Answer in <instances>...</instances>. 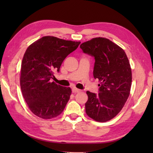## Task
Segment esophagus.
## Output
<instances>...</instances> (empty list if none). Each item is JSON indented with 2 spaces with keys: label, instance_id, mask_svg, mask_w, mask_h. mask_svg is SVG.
<instances>
[{
  "label": "esophagus",
  "instance_id": "34e87169",
  "mask_svg": "<svg viewBox=\"0 0 153 153\" xmlns=\"http://www.w3.org/2000/svg\"><path fill=\"white\" fill-rule=\"evenodd\" d=\"M80 89H77L76 87H73L72 88V92L73 93H78V92H79L80 91Z\"/></svg>",
  "mask_w": 153,
  "mask_h": 153
}]
</instances>
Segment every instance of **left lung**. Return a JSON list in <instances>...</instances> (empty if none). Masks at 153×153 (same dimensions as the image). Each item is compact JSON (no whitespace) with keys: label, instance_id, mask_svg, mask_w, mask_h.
I'll use <instances>...</instances> for the list:
<instances>
[{"label":"left lung","instance_id":"left-lung-1","mask_svg":"<svg viewBox=\"0 0 153 153\" xmlns=\"http://www.w3.org/2000/svg\"><path fill=\"white\" fill-rule=\"evenodd\" d=\"M80 48L95 58L93 76L100 82L98 94L87 91L86 114L95 121L107 122L121 111L129 95L132 76L128 58L121 47L103 37L93 38Z\"/></svg>","mask_w":153,"mask_h":153}]
</instances>
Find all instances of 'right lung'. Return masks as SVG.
Returning <instances> with one entry per match:
<instances>
[{"mask_svg":"<svg viewBox=\"0 0 153 153\" xmlns=\"http://www.w3.org/2000/svg\"><path fill=\"white\" fill-rule=\"evenodd\" d=\"M80 43L45 36L27 48L21 66L20 87L25 102L35 115L51 119L62 112L71 90L51 82V79L54 71L59 72L64 60Z\"/></svg>","mask_w":153,"mask_h":153,"instance_id":"add662e5","label":"right lung"}]
</instances>
